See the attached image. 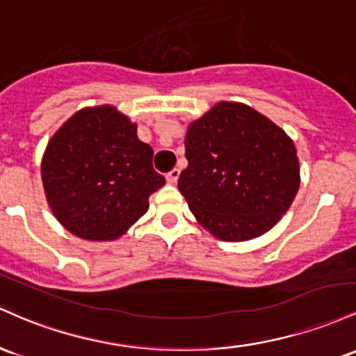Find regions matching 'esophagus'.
Listing matches in <instances>:
<instances>
[{"instance_id": "esophagus-1", "label": "esophagus", "mask_w": 356, "mask_h": 356, "mask_svg": "<svg viewBox=\"0 0 356 356\" xmlns=\"http://www.w3.org/2000/svg\"><path fill=\"white\" fill-rule=\"evenodd\" d=\"M178 178H179V170H178V168H173V170H171L170 173L166 175L168 183H171V185H175V183L178 181Z\"/></svg>"}]
</instances>
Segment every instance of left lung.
<instances>
[{
    "label": "left lung",
    "mask_w": 356,
    "mask_h": 356,
    "mask_svg": "<svg viewBox=\"0 0 356 356\" xmlns=\"http://www.w3.org/2000/svg\"><path fill=\"white\" fill-rule=\"evenodd\" d=\"M185 156L178 188L200 225L220 241L266 234L299 190L293 139L245 104L218 102L191 122Z\"/></svg>",
    "instance_id": "left-lung-1"
}]
</instances>
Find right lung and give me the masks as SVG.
I'll return each instance as SVG.
<instances>
[{
	"label": "right lung",
	"mask_w": 356,
	"mask_h": 356,
	"mask_svg": "<svg viewBox=\"0 0 356 356\" xmlns=\"http://www.w3.org/2000/svg\"><path fill=\"white\" fill-rule=\"evenodd\" d=\"M138 126L113 106L86 107L47 145L42 181L47 202L70 234L114 241L141 218L151 193L165 185Z\"/></svg>",
	"instance_id": "add662e5"
}]
</instances>
